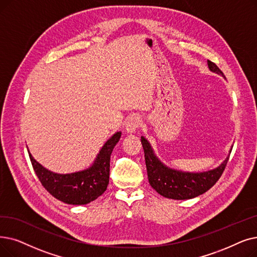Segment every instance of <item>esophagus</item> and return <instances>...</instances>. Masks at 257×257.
Instances as JSON below:
<instances>
[{"label": "esophagus", "mask_w": 257, "mask_h": 257, "mask_svg": "<svg viewBox=\"0 0 257 257\" xmlns=\"http://www.w3.org/2000/svg\"><path fill=\"white\" fill-rule=\"evenodd\" d=\"M142 126V119L139 115H131L126 122V131L128 133H135Z\"/></svg>", "instance_id": "1"}]
</instances>
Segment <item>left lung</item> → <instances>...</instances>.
<instances>
[{"mask_svg": "<svg viewBox=\"0 0 257 257\" xmlns=\"http://www.w3.org/2000/svg\"><path fill=\"white\" fill-rule=\"evenodd\" d=\"M208 67L212 72L224 76V73L213 62L208 60ZM141 139L149 184L156 192L167 198L190 199L207 192L219 180L229 161L228 156L217 168L206 172L178 171L164 165L156 158L149 142L144 137Z\"/></svg>", "mask_w": 257, "mask_h": 257, "instance_id": "1", "label": "left lung"}]
</instances>
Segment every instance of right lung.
Wrapping results in <instances>:
<instances>
[{
    "label": "right lung",
    "instance_id": "1",
    "mask_svg": "<svg viewBox=\"0 0 257 257\" xmlns=\"http://www.w3.org/2000/svg\"><path fill=\"white\" fill-rule=\"evenodd\" d=\"M121 132L111 137L97 154L92 166L83 171L59 174L39 164L29 153V158L43 187L57 199L68 205H86L101 196L109 184L110 156L119 141Z\"/></svg>",
    "mask_w": 257,
    "mask_h": 257
}]
</instances>
